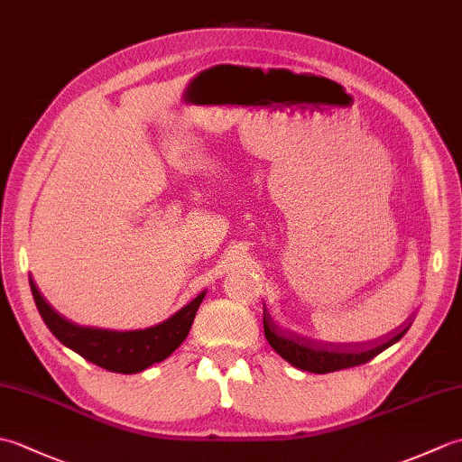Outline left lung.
<instances>
[{"instance_id": "obj_1", "label": "left lung", "mask_w": 462, "mask_h": 462, "mask_svg": "<svg viewBox=\"0 0 462 462\" xmlns=\"http://www.w3.org/2000/svg\"><path fill=\"white\" fill-rule=\"evenodd\" d=\"M409 328L411 321H405L403 329L387 341H379L375 346L363 349H346V346H336V343L331 346V343H319L300 336H291V333L278 329L268 313H263V333H266L270 346L288 363H291L293 367L310 373H331L363 365V363L371 361L381 351H385L389 346H393L395 341L403 337Z\"/></svg>"}]
</instances>
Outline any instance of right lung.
I'll use <instances>...</instances> for the list:
<instances>
[{
	"mask_svg": "<svg viewBox=\"0 0 462 462\" xmlns=\"http://www.w3.org/2000/svg\"><path fill=\"white\" fill-rule=\"evenodd\" d=\"M29 286H32L35 306L39 313H42L45 326L65 347L73 349L83 359L106 371L126 373V375L144 371L146 367L169 357L176 347H180V343L186 339L192 328L196 311H199L206 296V291H202L189 306H184L172 318L154 328L136 331H111L81 328L63 319L57 311L47 306L42 293L37 291L33 280H29Z\"/></svg>",
	"mask_w": 462,
	"mask_h": 462,
	"instance_id": "obj_1",
	"label": "right lung"
}]
</instances>
